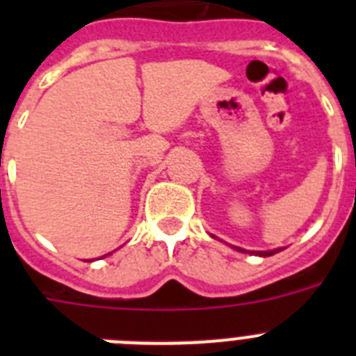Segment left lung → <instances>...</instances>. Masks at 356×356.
Returning a JSON list of instances; mask_svg holds the SVG:
<instances>
[{"label":"left lung","instance_id":"obj_1","mask_svg":"<svg viewBox=\"0 0 356 356\" xmlns=\"http://www.w3.org/2000/svg\"><path fill=\"white\" fill-rule=\"evenodd\" d=\"M237 250H238V251H242V253H250V251L241 250V248H237ZM278 251H282V248H278V250H273V251H254V253L260 254V257H271V254L278 253ZM251 253H253V251H251Z\"/></svg>","mask_w":356,"mask_h":356}]
</instances>
